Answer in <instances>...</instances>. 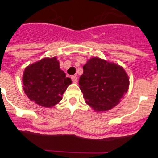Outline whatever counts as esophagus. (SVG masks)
I'll return each mask as SVG.
<instances>
[{"label": "esophagus", "instance_id": "esophagus-1", "mask_svg": "<svg viewBox=\"0 0 158 158\" xmlns=\"http://www.w3.org/2000/svg\"><path fill=\"white\" fill-rule=\"evenodd\" d=\"M71 79H72V81L73 82V83H76V82L77 81V77L76 75L71 77Z\"/></svg>", "mask_w": 158, "mask_h": 158}]
</instances>
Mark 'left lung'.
Returning <instances> with one entry per match:
<instances>
[{"mask_svg":"<svg viewBox=\"0 0 158 158\" xmlns=\"http://www.w3.org/2000/svg\"><path fill=\"white\" fill-rule=\"evenodd\" d=\"M79 85L86 104L96 111L115 107L129 88V78L123 68L99 58H92L83 66Z\"/></svg>","mask_w":158,"mask_h":158,"instance_id":"left-lung-1","label":"left lung"}]
</instances>
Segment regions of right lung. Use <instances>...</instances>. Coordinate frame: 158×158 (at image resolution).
Returning <instances> with one entry per match:
<instances>
[{"instance_id":"right-lung-1","label":"right lung","mask_w":158,"mask_h":158,"mask_svg":"<svg viewBox=\"0 0 158 158\" xmlns=\"http://www.w3.org/2000/svg\"><path fill=\"white\" fill-rule=\"evenodd\" d=\"M23 90L35 104L51 107L58 104L62 94L72 83L60 69L57 58H43L26 67L23 74Z\"/></svg>"}]
</instances>
